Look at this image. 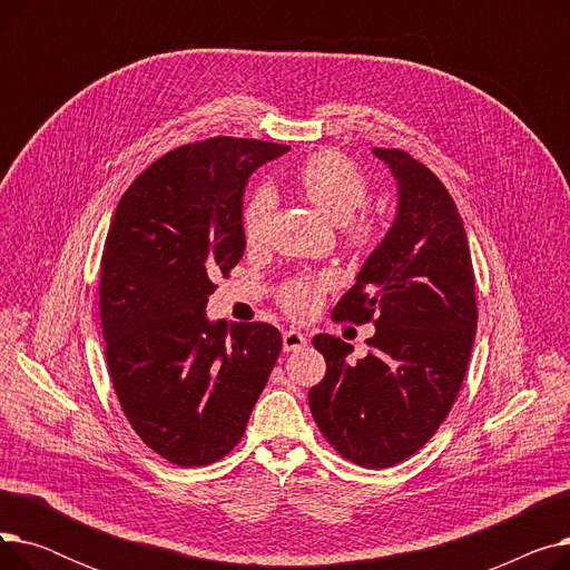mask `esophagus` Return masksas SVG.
I'll return each mask as SVG.
<instances>
[{
  "mask_svg": "<svg viewBox=\"0 0 570 570\" xmlns=\"http://www.w3.org/2000/svg\"><path fill=\"white\" fill-rule=\"evenodd\" d=\"M282 340H284V351H286V353L301 351L303 346H307V335H303L301 331H286Z\"/></svg>",
  "mask_w": 570,
  "mask_h": 570,
  "instance_id": "obj_1",
  "label": "esophagus"
}]
</instances>
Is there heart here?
Here are the masks:
<instances>
[{"mask_svg": "<svg viewBox=\"0 0 570 570\" xmlns=\"http://www.w3.org/2000/svg\"><path fill=\"white\" fill-rule=\"evenodd\" d=\"M295 187L318 209L323 217L335 224H346L357 209L367 203L370 185L365 175L346 157L337 153H318L295 170ZM275 209V196L269 189H256L243 207V237L249 247H258L265 239L269 215ZM374 235V226L367 219L346 224V237L351 245H367ZM323 282L295 279L279 293L282 307L293 316H309L318 303Z\"/></svg>", "mask_w": 570, "mask_h": 570, "instance_id": "obj_1", "label": "heart"}]
</instances>
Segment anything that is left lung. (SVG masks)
Listing matches in <instances>:
<instances>
[{"instance_id":"obj_1","label":"left lung","mask_w":570,"mask_h":570,"mask_svg":"<svg viewBox=\"0 0 570 570\" xmlns=\"http://www.w3.org/2000/svg\"><path fill=\"white\" fill-rule=\"evenodd\" d=\"M397 183V213L333 318L374 321L370 353L316 335L325 379L309 391L323 436L367 469L400 464L434 436L460 393L475 335L466 230L441 179L402 149L374 147Z\"/></svg>"}]
</instances>
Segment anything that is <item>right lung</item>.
Instances as JSON below:
<instances>
[{"label":"right lung","instance_id":"obj_1","mask_svg":"<svg viewBox=\"0 0 570 570\" xmlns=\"http://www.w3.org/2000/svg\"><path fill=\"white\" fill-rule=\"evenodd\" d=\"M288 149L226 136L177 147L115 209L99 286L108 372L136 434L177 466L233 451L279 357L275 325L209 321L205 307L245 254L252 173Z\"/></svg>","mask_w":570,"mask_h":570}]
</instances>
